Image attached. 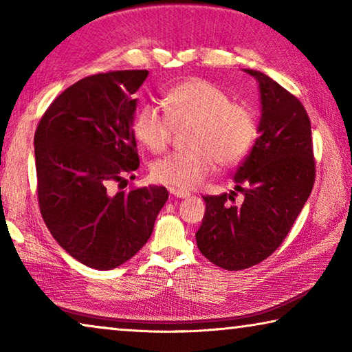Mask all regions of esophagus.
I'll return each instance as SVG.
<instances>
[{
    "instance_id": "1",
    "label": "esophagus",
    "mask_w": 352,
    "mask_h": 352,
    "mask_svg": "<svg viewBox=\"0 0 352 352\" xmlns=\"http://www.w3.org/2000/svg\"><path fill=\"white\" fill-rule=\"evenodd\" d=\"M169 192L174 195V197H177V199H188L189 197V192L188 190H183V189H175V188H170L169 189Z\"/></svg>"
}]
</instances>
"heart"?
<instances>
[{
  "label": "heart",
  "instance_id": "1",
  "mask_svg": "<svg viewBox=\"0 0 352 352\" xmlns=\"http://www.w3.org/2000/svg\"><path fill=\"white\" fill-rule=\"evenodd\" d=\"M164 107H141L133 119V135L148 152L162 153L169 146L172 124L190 122L184 152L170 153L152 166L155 182L190 190L210 177L216 164L239 163L254 142L258 124L247 105L230 102V96L212 82L192 77L166 93Z\"/></svg>",
  "mask_w": 352,
  "mask_h": 352
}]
</instances>
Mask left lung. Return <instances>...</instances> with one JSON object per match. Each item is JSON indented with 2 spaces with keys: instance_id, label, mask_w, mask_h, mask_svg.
I'll list each match as a JSON object with an SVG mask.
<instances>
[{
  "instance_id": "1",
  "label": "left lung",
  "mask_w": 352,
  "mask_h": 352,
  "mask_svg": "<svg viewBox=\"0 0 352 352\" xmlns=\"http://www.w3.org/2000/svg\"><path fill=\"white\" fill-rule=\"evenodd\" d=\"M253 76L261 94L259 138L234 174L241 206L231 194L206 195L205 216L195 241L208 261L225 270L259 264L275 252L312 192L315 162L311 121L294 94L269 76Z\"/></svg>"
}]
</instances>
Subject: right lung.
I'll return each mask as SVG.
<instances>
[{
  "label": "right lung",
  "instance_id": "1",
  "mask_svg": "<svg viewBox=\"0 0 352 352\" xmlns=\"http://www.w3.org/2000/svg\"><path fill=\"white\" fill-rule=\"evenodd\" d=\"M147 69L85 77L50 105L35 130L38 205L65 252L98 270L116 269L148 241L169 192L163 186L111 192L138 169L133 135Z\"/></svg>",
  "mask_w": 352,
  "mask_h": 352
}]
</instances>
